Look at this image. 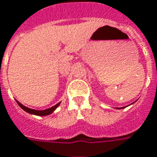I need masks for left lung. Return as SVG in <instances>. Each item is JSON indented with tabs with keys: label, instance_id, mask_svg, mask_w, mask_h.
Listing matches in <instances>:
<instances>
[{
	"label": "left lung",
	"instance_id": "8db88e82",
	"mask_svg": "<svg viewBox=\"0 0 157 157\" xmlns=\"http://www.w3.org/2000/svg\"><path fill=\"white\" fill-rule=\"evenodd\" d=\"M118 109H121V108H118Z\"/></svg>",
	"mask_w": 157,
	"mask_h": 157
}]
</instances>
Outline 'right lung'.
Listing matches in <instances>:
<instances>
[{"mask_svg": "<svg viewBox=\"0 0 157 157\" xmlns=\"http://www.w3.org/2000/svg\"><path fill=\"white\" fill-rule=\"evenodd\" d=\"M17 104L20 105V107L22 108L24 111H25L26 112H28L30 114H33V115H36V116H46V115H49L51 113H52L53 111H55L56 109L58 107V105H60L61 102L57 103L56 105L52 106V107L49 108V109H46V110H44V111H37V110H34V109H30V108L26 107L25 105H23L22 104H21L20 102L17 101Z\"/></svg>", "mask_w": 157, "mask_h": 157, "instance_id": "right-lung-1", "label": "right lung"}]
</instances>
